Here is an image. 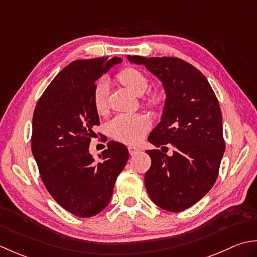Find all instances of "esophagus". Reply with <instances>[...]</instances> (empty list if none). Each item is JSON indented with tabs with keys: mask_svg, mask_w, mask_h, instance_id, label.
Listing matches in <instances>:
<instances>
[{
	"mask_svg": "<svg viewBox=\"0 0 257 257\" xmlns=\"http://www.w3.org/2000/svg\"><path fill=\"white\" fill-rule=\"evenodd\" d=\"M128 152L131 155H135L136 153H139L140 149L136 148V146H128Z\"/></svg>",
	"mask_w": 257,
	"mask_h": 257,
	"instance_id": "1",
	"label": "esophagus"
}]
</instances>
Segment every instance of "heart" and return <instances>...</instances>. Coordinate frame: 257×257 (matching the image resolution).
<instances>
[{
	"label": "heart",
	"instance_id": "1",
	"mask_svg": "<svg viewBox=\"0 0 257 257\" xmlns=\"http://www.w3.org/2000/svg\"><path fill=\"white\" fill-rule=\"evenodd\" d=\"M117 81L127 90L142 95L149 86V80L142 72L127 67L117 74ZM164 96L161 92H153L148 97V104L151 107H158L163 103ZM93 104L97 113H104L107 107V82L99 81L93 91ZM150 127V122L142 114H119L107 123V133L111 138L127 144H135L143 139Z\"/></svg>",
	"mask_w": 257,
	"mask_h": 257
}]
</instances>
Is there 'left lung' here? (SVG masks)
<instances>
[{"label": "left lung", "mask_w": 257, "mask_h": 257, "mask_svg": "<svg viewBox=\"0 0 257 257\" xmlns=\"http://www.w3.org/2000/svg\"><path fill=\"white\" fill-rule=\"evenodd\" d=\"M127 60L144 65L163 85V113L149 142L174 149L171 156L160 150L146 152L152 160L144 179L146 191L165 211H184L211 190L225 151L215 93L196 67L177 57L127 55Z\"/></svg>", "instance_id": "1"}]
</instances>
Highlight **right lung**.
<instances>
[{
	"label": "right lung",
	"instance_id": "right-lung-1",
	"mask_svg": "<svg viewBox=\"0 0 257 257\" xmlns=\"http://www.w3.org/2000/svg\"><path fill=\"white\" fill-rule=\"evenodd\" d=\"M121 57L76 60L50 83L36 104L32 153L46 190L60 205L78 217L102 212L111 201L116 177L128 160L126 146L108 142L95 161L88 151L99 125L93 91L103 74Z\"/></svg>",
	"mask_w": 257,
	"mask_h": 257
}]
</instances>
